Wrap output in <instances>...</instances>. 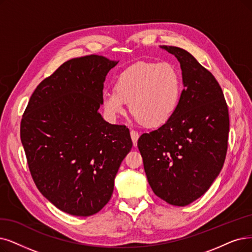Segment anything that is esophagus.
Segmentation results:
<instances>
[{"label":"esophagus","mask_w":252,"mask_h":252,"mask_svg":"<svg viewBox=\"0 0 252 252\" xmlns=\"http://www.w3.org/2000/svg\"><path fill=\"white\" fill-rule=\"evenodd\" d=\"M130 135H131V139H132V143L133 146L135 147L137 145V139L139 137V134L135 131V130H130Z\"/></svg>","instance_id":"esophagus-1"}]
</instances>
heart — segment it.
Segmentation results:
<instances>
[{"label":"heart","mask_w":252,"mask_h":252,"mask_svg":"<svg viewBox=\"0 0 252 252\" xmlns=\"http://www.w3.org/2000/svg\"><path fill=\"white\" fill-rule=\"evenodd\" d=\"M182 94L180 70L169 62H138L121 72L114 91L104 92L102 106L109 120L125 113L126 102L134 117L148 127L165 124Z\"/></svg>","instance_id":"b5f03b06"}]
</instances>
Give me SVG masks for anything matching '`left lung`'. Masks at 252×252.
Instances as JSON below:
<instances>
[{
  "label": "left lung",
  "instance_id": "left-lung-1",
  "mask_svg": "<svg viewBox=\"0 0 252 252\" xmlns=\"http://www.w3.org/2000/svg\"><path fill=\"white\" fill-rule=\"evenodd\" d=\"M174 55L184 89L165 124L137 140L148 182L166 203L184 207L205 194L223 166L228 109L213 74L185 49L160 46Z\"/></svg>",
  "mask_w": 252,
  "mask_h": 252
}]
</instances>
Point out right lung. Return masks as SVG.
I'll use <instances>...</instances> for the list:
<instances>
[{
	"label": "right lung",
	"mask_w": 252,
	"mask_h": 252,
	"mask_svg": "<svg viewBox=\"0 0 252 252\" xmlns=\"http://www.w3.org/2000/svg\"><path fill=\"white\" fill-rule=\"evenodd\" d=\"M119 61L71 59L40 83L25 110L21 139L34 182L65 213L91 216L112 197L132 148L129 129L99 114L104 80Z\"/></svg>",
	"instance_id": "obj_1"
}]
</instances>
